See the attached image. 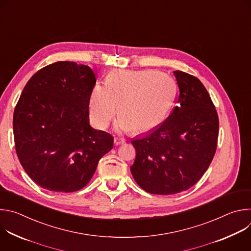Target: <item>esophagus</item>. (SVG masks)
Here are the masks:
<instances>
[{
    "label": "esophagus",
    "mask_w": 251,
    "mask_h": 251,
    "mask_svg": "<svg viewBox=\"0 0 251 251\" xmlns=\"http://www.w3.org/2000/svg\"><path fill=\"white\" fill-rule=\"evenodd\" d=\"M124 143H125V139H123V138H114V144L116 146L122 145V144H124Z\"/></svg>",
    "instance_id": "esophagus-1"
}]
</instances>
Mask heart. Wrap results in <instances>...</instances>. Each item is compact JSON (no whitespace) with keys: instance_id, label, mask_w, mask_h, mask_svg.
Listing matches in <instances>:
<instances>
[{"instance_id":"b5f03b06","label":"heart","mask_w":251,"mask_h":251,"mask_svg":"<svg viewBox=\"0 0 251 251\" xmlns=\"http://www.w3.org/2000/svg\"><path fill=\"white\" fill-rule=\"evenodd\" d=\"M176 95L175 80L153 70L112 71L106 85L97 83L89 99V117L98 129H105L116 115L123 131L144 133L158 127L169 115Z\"/></svg>"}]
</instances>
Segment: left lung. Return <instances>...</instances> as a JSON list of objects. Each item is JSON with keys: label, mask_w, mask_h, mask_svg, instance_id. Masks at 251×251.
Listing matches in <instances>:
<instances>
[{"label": "left lung", "mask_w": 251, "mask_h": 251, "mask_svg": "<svg viewBox=\"0 0 251 251\" xmlns=\"http://www.w3.org/2000/svg\"><path fill=\"white\" fill-rule=\"evenodd\" d=\"M174 75L176 106L159 127L131 141L136 150L132 176L154 195L177 194L197 184L218 146L219 116L207 90L194 75L180 70Z\"/></svg>", "instance_id": "8db88e82"}]
</instances>
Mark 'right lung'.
Instances as JSON below:
<instances>
[{
  "label": "right lung",
  "mask_w": 251,
  "mask_h": 251,
  "mask_svg": "<svg viewBox=\"0 0 251 251\" xmlns=\"http://www.w3.org/2000/svg\"><path fill=\"white\" fill-rule=\"evenodd\" d=\"M92 69L57 61L25 84L13 118L18 158L42 188L73 193L84 188L99 160L113 147V136L89 125Z\"/></svg>",
  "instance_id": "right-lung-1"
}]
</instances>
